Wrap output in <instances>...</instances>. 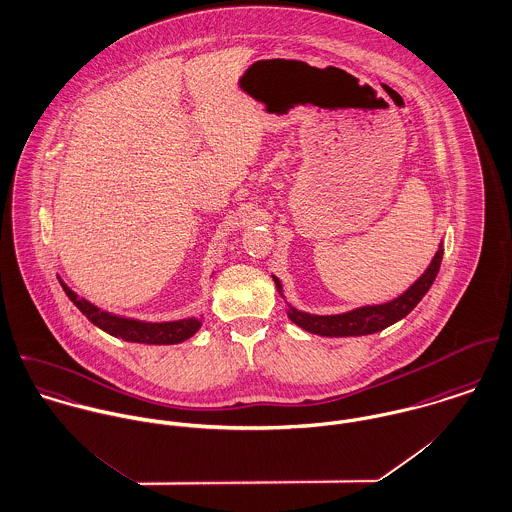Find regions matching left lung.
Returning <instances> with one entry per match:
<instances>
[{
    "label": "left lung",
    "mask_w": 512,
    "mask_h": 512,
    "mask_svg": "<svg viewBox=\"0 0 512 512\" xmlns=\"http://www.w3.org/2000/svg\"><path fill=\"white\" fill-rule=\"evenodd\" d=\"M442 255L444 249L440 245V251L434 255L430 267L426 269V273L412 284L404 294H400L395 300L387 302V304H377V306H363L345 314H336V316H314V314H306L300 312L296 308H288V318L300 326L302 330L316 334V336H326V338H345V336H367V334H375L379 330L389 328L391 324L398 322L400 318H404L408 312H412V308L422 300V296L430 290L432 283L436 281V275L440 271V263H442ZM275 284L277 290L283 294L281 290V281L277 277Z\"/></svg>",
    "instance_id": "8db88e82"
}]
</instances>
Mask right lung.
<instances>
[{
  "mask_svg": "<svg viewBox=\"0 0 512 512\" xmlns=\"http://www.w3.org/2000/svg\"><path fill=\"white\" fill-rule=\"evenodd\" d=\"M60 286L64 288L66 296L74 302V306L100 330L108 332L110 336L121 338L125 341H137V343H151V345H169V343H180V341L192 338L198 328L202 326L200 320L188 318V320H178V322H163V324H149V322H139V320H129V318H119L110 312H104L90 304L84 298H78L76 292H72L66 284L60 281Z\"/></svg>",
  "mask_w": 512,
  "mask_h": 512,
  "instance_id": "obj_1",
  "label": "right lung"
}]
</instances>
